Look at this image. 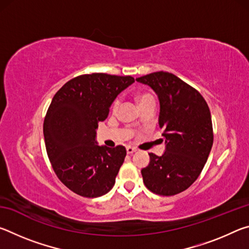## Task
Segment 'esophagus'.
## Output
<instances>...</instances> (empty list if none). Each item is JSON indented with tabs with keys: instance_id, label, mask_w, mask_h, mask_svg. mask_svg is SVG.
<instances>
[{
	"instance_id": "1",
	"label": "esophagus",
	"mask_w": 249,
	"mask_h": 249,
	"mask_svg": "<svg viewBox=\"0 0 249 249\" xmlns=\"http://www.w3.org/2000/svg\"><path fill=\"white\" fill-rule=\"evenodd\" d=\"M126 151H127L128 155H132V154L135 153V151H136V148H134V147H130V146H127V147H126Z\"/></svg>"
}]
</instances>
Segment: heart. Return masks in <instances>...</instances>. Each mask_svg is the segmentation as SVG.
<instances>
[{
    "instance_id": "obj_1",
    "label": "heart",
    "mask_w": 249,
    "mask_h": 249,
    "mask_svg": "<svg viewBox=\"0 0 249 249\" xmlns=\"http://www.w3.org/2000/svg\"><path fill=\"white\" fill-rule=\"evenodd\" d=\"M151 99H154V98L150 94H141L140 96H138V102H140V104H142V103H144L145 101L151 100ZM117 107H119V100H115L114 102H113L112 108L115 111V109H117Z\"/></svg>"
}]
</instances>
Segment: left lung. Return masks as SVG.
<instances>
[{
    "instance_id": "1",
    "label": "left lung",
    "mask_w": 249,
    "mask_h": 249,
    "mask_svg": "<svg viewBox=\"0 0 249 249\" xmlns=\"http://www.w3.org/2000/svg\"><path fill=\"white\" fill-rule=\"evenodd\" d=\"M136 81L147 84L158 96V124L166 144L161 156L149 154L142 180L156 195H178L197 179L212 148L210 108L199 92L172 73L158 71Z\"/></svg>"
}]
</instances>
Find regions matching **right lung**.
Instances as JSON below:
<instances>
[{
	"label": "right lung",
	"instance_id": "add662e5",
	"mask_svg": "<svg viewBox=\"0 0 249 249\" xmlns=\"http://www.w3.org/2000/svg\"><path fill=\"white\" fill-rule=\"evenodd\" d=\"M134 82L130 75L83 74L53 98L44 121L46 150L59 180L79 196L98 197L115 183L126 149L99 146L96 128L116 96Z\"/></svg>",
	"mask_w": 249,
	"mask_h": 249
}]
</instances>
